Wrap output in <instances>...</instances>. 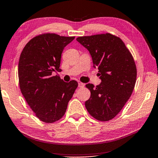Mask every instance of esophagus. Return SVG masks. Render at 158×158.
Instances as JSON below:
<instances>
[{"label": "esophagus", "instance_id": "34e87169", "mask_svg": "<svg viewBox=\"0 0 158 158\" xmlns=\"http://www.w3.org/2000/svg\"><path fill=\"white\" fill-rule=\"evenodd\" d=\"M84 86H85L84 83H82V82H78V87H83Z\"/></svg>", "mask_w": 158, "mask_h": 158}]
</instances>
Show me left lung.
<instances>
[{
    "mask_svg": "<svg viewBox=\"0 0 158 158\" xmlns=\"http://www.w3.org/2000/svg\"><path fill=\"white\" fill-rule=\"evenodd\" d=\"M76 40L89 51L102 81L96 87L85 85L91 93L85 107L98 121H110L122 110L134 89L137 70L133 56L119 37L110 33Z\"/></svg>",
    "mask_w": 158,
    "mask_h": 158,
    "instance_id": "8db88e82",
    "label": "left lung"
}]
</instances>
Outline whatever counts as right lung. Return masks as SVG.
I'll list each match as a JSON object with an SVG mask.
<instances>
[{
  "label": "right lung",
  "mask_w": 158,
  "mask_h": 158,
  "mask_svg": "<svg viewBox=\"0 0 158 158\" xmlns=\"http://www.w3.org/2000/svg\"><path fill=\"white\" fill-rule=\"evenodd\" d=\"M75 37L47 33L31 39L22 52L18 64L21 93L36 116L45 123H54L65 114L77 87L76 81L65 82L53 72L60 71L64 47Z\"/></svg>",
  "instance_id": "add662e5"
}]
</instances>
